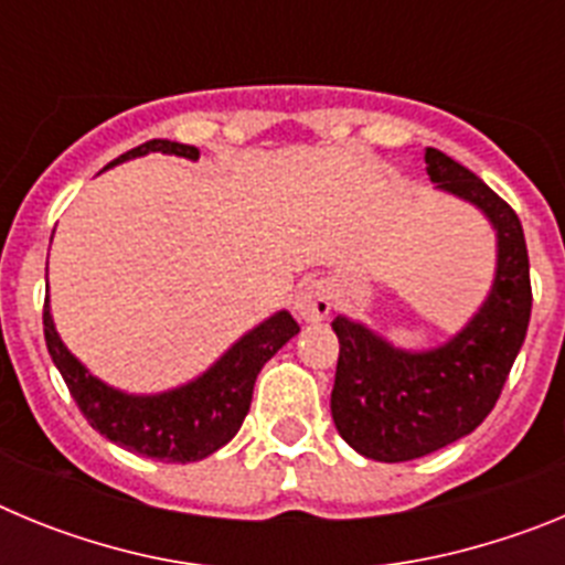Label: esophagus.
<instances>
[{
    "instance_id": "esophagus-1",
    "label": "esophagus",
    "mask_w": 565,
    "mask_h": 565,
    "mask_svg": "<svg viewBox=\"0 0 565 565\" xmlns=\"http://www.w3.org/2000/svg\"><path fill=\"white\" fill-rule=\"evenodd\" d=\"M333 308V288L322 279H311L294 291V313L308 326H319L326 322L328 313Z\"/></svg>"
}]
</instances>
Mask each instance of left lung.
<instances>
[{"label":"left lung","instance_id":"obj_1","mask_svg":"<svg viewBox=\"0 0 565 565\" xmlns=\"http://www.w3.org/2000/svg\"><path fill=\"white\" fill-rule=\"evenodd\" d=\"M438 192L476 206L495 232V274L478 311L436 348H402L339 313L331 416L339 436L364 458L384 463L430 456L469 436L495 407L532 313L529 254L518 214L478 174L450 154L427 149Z\"/></svg>","mask_w":565,"mask_h":565}]
</instances>
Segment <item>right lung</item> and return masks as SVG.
I'll list each match as a JSON object with an SVG mask.
<instances>
[{
  "label": "right lung",
  "mask_w": 565,
  "mask_h": 565,
  "mask_svg": "<svg viewBox=\"0 0 565 565\" xmlns=\"http://www.w3.org/2000/svg\"><path fill=\"white\" fill-rule=\"evenodd\" d=\"M149 152L178 154L186 161L201 158L189 143L154 138L115 158L107 169ZM297 333V319L288 311H277L243 333L226 353L189 382L158 393H129L98 379L70 351L53 322L50 294L44 297V342L84 418L124 450L169 463L203 461L237 436L252 407L257 373Z\"/></svg>",
  "instance_id": "obj_1"
}]
</instances>
